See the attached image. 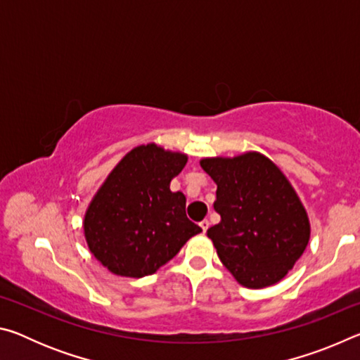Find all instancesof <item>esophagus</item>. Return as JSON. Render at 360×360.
<instances>
[{"label":"esophagus","mask_w":360,"mask_h":360,"mask_svg":"<svg viewBox=\"0 0 360 360\" xmlns=\"http://www.w3.org/2000/svg\"><path fill=\"white\" fill-rule=\"evenodd\" d=\"M200 227H202L203 231L208 230V229H210V221H208V219H205V221L200 222Z\"/></svg>","instance_id":"34e87169"}]
</instances>
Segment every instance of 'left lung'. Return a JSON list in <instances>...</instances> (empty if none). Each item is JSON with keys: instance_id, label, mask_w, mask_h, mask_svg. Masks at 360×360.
<instances>
[{"instance_id": "left-lung-1", "label": "left lung", "mask_w": 360, "mask_h": 360, "mask_svg": "<svg viewBox=\"0 0 360 360\" xmlns=\"http://www.w3.org/2000/svg\"><path fill=\"white\" fill-rule=\"evenodd\" d=\"M217 184L221 222L208 229L217 255L236 281L251 289L288 275L309 240L307 211L270 158L248 152L235 158H203Z\"/></svg>"}]
</instances>
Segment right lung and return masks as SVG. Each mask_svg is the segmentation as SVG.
Listing matches in <instances>:
<instances>
[{"instance_id": "1", "label": "right lung", "mask_w": 360, "mask_h": 360, "mask_svg": "<svg viewBox=\"0 0 360 360\" xmlns=\"http://www.w3.org/2000/svg\"><path fill=\"white\" fill-rule=\"evenodd\" d=\"M186 163L184 154L138 146L96 192L85 212V240L114 275H152L202 231L186 216L184 193L169 191Z\"/></svg>"}]
</instances>
